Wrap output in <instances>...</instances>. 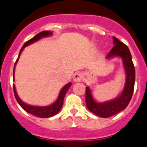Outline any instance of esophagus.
I'll use <instances>...</instances> for the list:
<instances>
[{
	"mask_svg": "<svg viewBox=\"0 0 147 147\" xmlns=\"http://www.w3.org/2000/svg\"><path fill=\"white\" fill-rule=\"evenodd\" d=\"M82 79V75L79 72H76V73L74 74L73 76V80L74 82H81Z\"/></svg>",
	"mask_w": 147,
	"mask_h": 147,
	"instance_id": "34e87169",
	"label": "esophagus"
}]
</instances>
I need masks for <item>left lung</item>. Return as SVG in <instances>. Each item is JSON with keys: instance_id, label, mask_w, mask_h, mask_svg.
I'll return each mask as SVG.
<instances>
[{"instance_id": "left-lung-1", "label": "left lung", "mask_w": 147, "mask_h": 147, "mask_svg": "<svg viewBox=\"0 0 147 147\" xmlns=\"http://www.w3.org/2000/svg\"><path fill=\"white\" fill-rule=\"evenodd\" d=\"M113 44L114 47L107 54V58L110 59L112 57H119L122 59L126 73V81L121 95L112 100L97 102L93 98L90 88L88 87L86 88L85 101L87 108L91 113L102 118H109L124 110L131 100L134 89L135 69L129 49L115 37H113Z\"/></svg>"}]
</instances>
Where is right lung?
Returning <instances> with one entry per match:
<instances>
[{
    "mask_svg": "<svg viewBox=\"0 0 147 147\" xmlns=\"http://www.w3.org/2000/svg\"><path fill=\"white\" fill-rule=\"evenodd\" d=\"M52 33L53 32H50V31H43V32H40L38 34H36L34 38H32V39L28 40V41H26L24 45L22 46V47L20 50V54H19V57L20 56L21 53L23 51V49L26 47V46L31 45V44H33L34 42L37 41V40H40V38H45V37L51 36L52 35ZM19 57H18L15 63V65H14V69H13V78H14V70H15V66L16 64L17 63L18 59H19ZM71 85V83L69 82L66 85H65L62 88V90H60L59 92V96L55 102H53L52 105H50V106H47V107H36V106H31V105H28L25 103L24 102H22L21 100L20 99L19 96L17 95V93H16V90L15 85L13 84V91H14V95H15V97L17 100L18 103L20 104V106L24 110L26 111L27 113H30L32 115H34L35 116L40 117V118H49V117H52L53 115H55L56 114L59 113V111L60 110V109L63 107V100H64V97H65V95L67 92V90H69V88H70V86Z\"/></svg>",
    "mask_w": 147,
    "mask_h": 147,
    "instance_id": "obj_1",
    "label": "right lung"
}]
</instances>
